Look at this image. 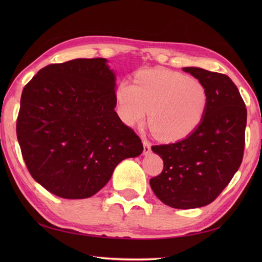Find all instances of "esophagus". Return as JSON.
<instances>
[{
    "label": "esophagus",
    "instance_id": "esophagus-1",
    "mask_svg": "<svg viewBox=\"0 0 262 262\" xmlns=\"http://www.w3.org/2000/svg\"><path fill=\"white\" fill-rule=\"evenodd\" d=\"M143 145H144V149H143L144 155H147L151 153V144H149L148 141L143 140Z\"/></svg>",
    "mask_w": 262,
    "mask_h": 262
}]
</instances>
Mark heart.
Returning a JSON list of instances; mask_svg holds the SVG:
<instances>
[{
	"label": "heart",
	"mask_w": 262,
	"mask_h": 262,
	"mask_svg": "<svg viewBox=\"0 0 262 262\" xmlns=\"http://www.w3.org/2000/svg\"><path fill=\"white\" fill-rule=\"evenodd\" d=\"M116 111L127 126L144 121L160 140L177 142L202 124L208 108V92L193 77L165 69L137 72L134 83L121 81L116 88Z\"/></svg>",
	"instance_id": "heart-1"
}]
</instances>
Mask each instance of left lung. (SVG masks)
Returning a JSON list of instances; mask_svg holds the SVG:
<instances>
[{
	"label": "left lung",
	"instance_id": "left-lung-1",
	"mask_svg": "<svg viewBox=\"0 0 262 262\" xmlns=\"http://www.w3.org/2000/svg\"><path fill=\"white\" fill-rule=\"evenodd\" d=\"M183 71L207 89L208 108L185 140L152 146L164 166L149 180L161 202L178 209L203 207L224 190L242 163L247 126L246 103L229 76L199 68Z\"/></svg>",
	"mask_w": 262,
	"mask_h": 262
}]
</instances>
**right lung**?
Wrapping results in <instances>:
<instances>
[{
	"label": "right lung",
	"instance_id": "right-lung-1",
	"mask_svg": "<svg viewBox=\"0 0 262 262\" xmlns=\"http://www.w3.org/2000/svg\"><path fill=\"white\" fill-rule=\"evenodd\" d=\"M105 58L41 69L21 94L16 136L31 177L66 199L96 194L141 138L115 111L116 77Z\"/></svg>",
	"mask_w": 262,
	"mask_h": 262
}]
</instances>
